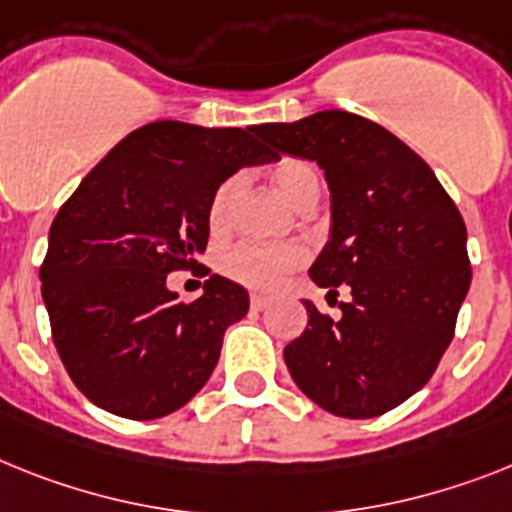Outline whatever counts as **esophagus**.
Wrapping results in <instances>:
<instances>
[{
  "label": "esophagus",
  "mask_w": 512,
  "mask_h": 512,
  "mask_svg": "<svg viewBox=\"0 0 512 512\" xmlns=\"http://www.w3.org/2000/svg\"><path fill=\"white\" fill-rule=\"evenodd\" d=\"M270 299L268 296H260V294H252V299H249V307L255 309V312H263V309H268Z\"/></svg>",
  "instance_id": "obj_1"
}]
</instances>
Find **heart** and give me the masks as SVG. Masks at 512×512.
<instances>
[{"label": "heart", "instance_id": "obj_1", "mask_svg": "<svg viewBox=\"0 0 512 512\" xmlns=\"http://www.w3.org/2000/svg\"><path fill=\"white\" fill-rule=\"evenodd\" d=\"M270 179L291 205L309 210L320 197V176L299 158H283L273 166ZM239 176H229L216 187L208 203V229L213 236L229 231L231 208L239 195ZM221 273L255 291H276L286 276L304 265V249L296 244H236L221 255Z\"/></svg>", "mask_w": 512, "mask_h": 512}]
</instances>
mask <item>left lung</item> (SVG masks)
I'll use <instances>...</instances> for the list:
<instances>
[{"mask_svg":"<svg viewBox=\"0 0 512 512\" xmlns=\"http://www.w3.org/2000/svg\"><path fill=\"white\" fill-rule=\"evenodd\" d=\"M255 132L325 169L333 226L309 278L330 294L351 289L336 320L304 302L309 322L283 349L286 367L333 416L388 414L427 385L453 341L471 283L466 223L435 171L369 119L330 109Z\"/></svg>","mask_w":512,"mask_h":512,"instance_id":"obj_1","label":"left lung"}]
</instances>
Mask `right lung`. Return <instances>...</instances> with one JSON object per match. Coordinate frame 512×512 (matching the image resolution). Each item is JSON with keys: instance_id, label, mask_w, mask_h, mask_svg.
Segmentation results:
<instances>
[{"instance_id": "right-lung-1", "label": "right lung", "mask_w": 512, "mask_h": 512, "mask_svg": "<svg viewBox=\"0 0 512 512\" xmlns=\"http://www.w3.org/2000/svg\"><path fill=\"white\" fill-rule=\"evenodd\" d=\"M255 127L150 122L90 169L51 223L41 294L77 390L109 414L148 422L182 409L221 356L249 294L213 276L182 302L174 270L208 244V203L242 166L276 161Z\"/></svg>"}]
</instances>
